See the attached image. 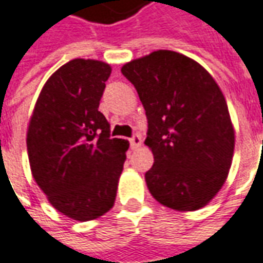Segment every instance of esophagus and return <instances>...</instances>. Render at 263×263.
<instances>
[{
  "label": "esophagus",
  "instance_id": "1",
  "mask_svg": "<svg viewBox=\"0 0 263 263\" xmlns=\"http://www.w3.org/2000/svg\"><path fill=\"white\" fill-rule=\"evenodd\" d=\"M129 142H131V148L132 149H138L141 145H142V139L139 135H134V137L129 139Z\"/></svg>",
  "mask_w": 263,
  "mask_h": 263
}]
</instances>
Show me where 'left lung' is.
<instances>
[{
    "mask_svg": "<svg viewBox=\"0 0 263 263\" xmlns=\"http://www.w3.org/2000/svg\"><path fill=\"white\" fill-rule=\"evenodd\" d=\"M121 71L148 118L151 195L181 212L203 208L223 186L234 158V124L219 85L199 62L168 49L126 62Z\"/></svg>",
    "mask_w": 263,
    "mask_h": 263,
    "instance_id": "8db88e82",
    "label": "left lung"
}]
</instances>
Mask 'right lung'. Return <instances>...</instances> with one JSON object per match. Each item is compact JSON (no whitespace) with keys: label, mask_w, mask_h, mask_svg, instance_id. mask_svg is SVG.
Listing matches in <instances>:
<instances>
[{"label":"right lung","mask_w":263,"mask_h":263,"mask_svg":"<svg viewBox=\"0 0 263 263\" xmlns=\"http://www.w3.org/2000/svg\"><path fill=\"white\" fill-rule=\"evenodd\" d=\"M106 62L75 58L44 84L29 118L27 149L36 185L58 212L74 221L100 218L114 206L126 139L109 138L98 111Z\"/></svg>","instance_id":"1"}]
</instances>
